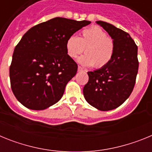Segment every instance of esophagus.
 <instances>
[{
    "instance_id": "1",
    "label": "esophagus",
    "mask_w": 152,
    "mask_h": 152,
    "mask_svg": "<svg viewBox=\"0 0 152 152\" xmlns=\"http://www.w3.org/2000/svg\"><path fill=\"white\" fill-rule=\"evenodd\" d=\"M83 71V68H81V67L78 66V68H77V72H82Z\"/></svg>"
}]
</instances>
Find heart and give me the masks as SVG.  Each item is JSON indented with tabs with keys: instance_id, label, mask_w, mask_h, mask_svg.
Returning a JSON list of instances; mask_svg holds the SVG:
<instances>
[{
	"instance_id": "heart-1",
	"label": "heart",
	"mask_w": 152,
	"mask_h": 152,
	"mask_svg": "<svg viewBox=\"0 0 152 152\" xmlns=\"http://www.w3.org/2000/svg\"><path fill=\"white\" fill-rule=\"evenodd\" d=\"M66 51L72 58H77L84 51L86 54L78 58L84 66L100 68L107 65L112 59L114 53V42L99 26L85 29L80 37L72 35L66 41Z\"/></svg>"
}]
</instances>
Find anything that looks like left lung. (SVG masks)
Wrapping results in <instances>:
<instances>
[{
  "label": "left lung",
  "instance_id": "1",
  "mask_svg": "<svg viewBox=\"0 0 152 152\" xmlns=\"http://www.w3.org/2000/svg\"><path fill=\"white\" fill-rule=\"evenodd\" d=\"M110 36L114 53L104 67L88 72L83 93L90 105L101 111L112 110L130 96L135 84L139 61L138 47L129 33L103 21H96Z\"/></svg>",
  "mask_w": 152,
  "mask_h": 152
}]
</instances>
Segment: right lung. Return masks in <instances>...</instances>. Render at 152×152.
<instances>
[{"label": "right lung", "mask_w": 152, "mask_h": 152, "mask_svg": "<svg viewBox=\"0 0 152 152\" xmlns=\"http://www.w3.org/2000/svg\"><path fill=\"white\" fill-rule=\"evenodd\" d=\"M91 23L56 17L23 35L10 67L12 91L21 104L42 110L62 97L65 86L77 71V64L67 53L66 41Z\"/></svg>", "instance_id": "add662e5"}]
</instances>
